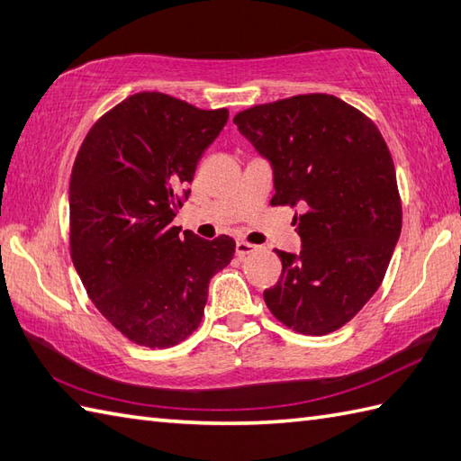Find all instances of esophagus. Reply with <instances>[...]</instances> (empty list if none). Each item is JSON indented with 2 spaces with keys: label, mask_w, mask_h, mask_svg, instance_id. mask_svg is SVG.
Segmentation results:
<instances>
[{
  "label": "esophagus",
  "mask_w": 461,
  "mask_h": 461,
  "mask_svg": "<svg viewBox=\"0 0 461 461\" xmlns=\"http://www.w3.org/2000/svg\"><path fill=\"white\" fill-rule=\"evenodd\" d=\"M257 244H250V242H244V240H239L237 242V257L239 258H244V257H249V254H252V252H257Z\"/></svg>",
  "instance_id": "1"
}]
</instances>
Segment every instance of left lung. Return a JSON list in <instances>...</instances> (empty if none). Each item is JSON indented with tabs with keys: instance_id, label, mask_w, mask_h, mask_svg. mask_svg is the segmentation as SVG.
<instances>
[{
	"instance_id": "obj_1",
	"label": "left lung",
	"mask_w": 461,
	"mask_h": 461,
	"mask_svg": "<svg viewBox=\"0 0 461 461\" xmlns=\"http://www.w3.org/2000/svg\"><path fill=\"white\" fill-rule=\"evenodd\" d=\"M270 161L272 204L300 207L298 254L276 250L282 276L264 302L290 330L325 335L361 312L401 237L402 204L391 151L363 112L331 95H300L234 116Z\"/></svg>"
}]
</instances>
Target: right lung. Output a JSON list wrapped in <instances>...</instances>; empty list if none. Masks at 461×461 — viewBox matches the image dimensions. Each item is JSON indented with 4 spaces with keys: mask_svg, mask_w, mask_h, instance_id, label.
<instances>
[{
    "mask_svg": "<svg viewBox=\"0 0 461 461\" xmlns=\"http://www.w3.org/2000/svg\"><path fill=\"white\" fill-rule=\"evenodd\" d=\"M229 120L161 92L122 100L90 128L70 173V257L96 310L163 349L197 330L234 240L173 227L197 163Z\"/></svg>",
    "mask_w": 461,
    "mask_h": 461,
    "instance_id": "right-lung-1",
    "label": "right lung"
}]
</instances>
